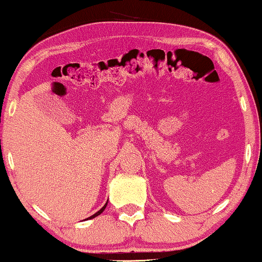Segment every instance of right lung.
Instances as JSON below:
<instances>
[{
  "label": "right lung",
  "mask_w": 262,
  "mask_h": 262,
  "mask_svg": "<svg viewBox=\"0 0 262 262\" xmlns=\"http://www.w3.org/2000/svg\"><path fill=\"white\" fill-rule=\"evenodd\" d=\"M106 205H107V203L105 204V205H104V206L102 207V208H100V210L98 211V212H96L95 213V214L94 215H91V216H89V218H88V219H92V218H95V216H97V215H99L100 214V213H102L104 210H105V207H106Z\"/></svg>",
  "instance_id": "obj_1"
}]
</instances>
